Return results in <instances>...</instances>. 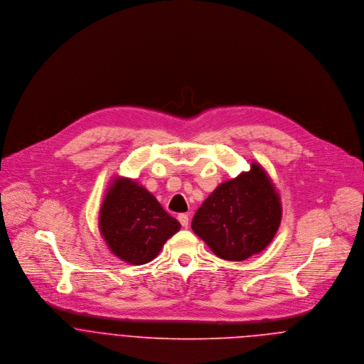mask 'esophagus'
Wrapping results in <instances>:
<instances>
[{"label": "esophagus", "instance_id": "1", "mask_svg": "<svg viewBox=\"0 0 364 364\" xmlns=\"http://www.w3.org/2000/svg\"><path fill=\"white\" fill-rule=\"evenodd\" d=\"M178 220H179V223L182 224L183 228H188V225H189V215H188V214H185V213L179 214V215H178Z\"/></svg>", "mask_w": 364, "mask_h": 364}]
</instances>
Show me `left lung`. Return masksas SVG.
Returning a JSON list of instances; mask_svg holds the SVG:
<instances>
[{"instance_id": "8db88e82", "label": "left lung", "mask_w": 364, "mask_h": 364, "mask_svg": "<svg viewBox=\"0 0 364 364\" xmlns=\"http://www.w3.org/2000/svg\"><path fill=\"white\" fill-rule=\"evenodd\" d=\"M282 220L280 196L266 171L248 172L218 185L192 220V230L221 259H248L274 238Z\"/></svg>"}]
</instances>
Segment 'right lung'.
<instances>
[{
    "instance_id": "add662e5",
    "label": "right lung",
    "mask_w": 364,
    "mask_h": 364,
    "mask_svg": "<svg viewBox=\"0 0 364 364\" xmlns=\"http://www.w3.org/2000/svg\"><path fill=\"white\" fill-rule=\"evenodd\" d=\"M181 224L156 198L129 178H114L100 210V230L119 259L144 264L154 259Z\"/></svg>"
}]
</instances>
